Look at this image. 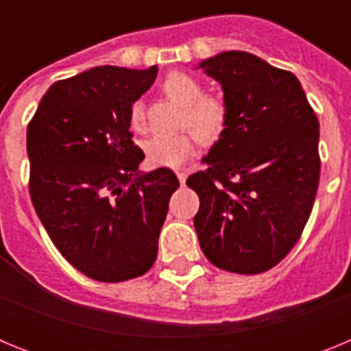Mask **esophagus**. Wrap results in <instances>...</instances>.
<instances>
[{"instance_id": "esophagus-1", "label": "esophagus", "mask_w": 351, "mask_h": 351, "mask_svg": "<svg viewBox=\"0 0 351 351\" xmlns=\"http://www.w3.org/2000/svg\"><path fill=\"white\" fill-rule=\"evenodd\" d=\"M178 179H179V182H181V184H184L186 182V178H188V172H186V170H178Z\"/></svg>"}]
</instances>
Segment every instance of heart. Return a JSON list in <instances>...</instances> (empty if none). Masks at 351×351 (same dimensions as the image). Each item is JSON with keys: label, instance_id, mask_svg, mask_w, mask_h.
<instances>
[{"label": "heart", "instance_id": "b5f03b06", "mask_svg": "<svg viewBox=\"0 0 351 351\" xmlns=\"http://www.w3.org/2000/svg\"><path fill=\"white\" fill-rule=\"evenodd\" d=\"M161 89L170 100L182 105L181 128L191 132L156 135L145 142V158L153 167L178 169L193 154L195 137L202 144H214L223 135L228 123V107L218 95H202V86L184 71H172L161 82ZM130 126L135 132L145 128V110L142 101L130 107Z\"/></svg>", "mask_w": 351, "mask_h": 351}]
</instances>
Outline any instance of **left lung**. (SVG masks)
<instances>
[{
	"mask_svg": "<svg viewBox=\"0 0 351 351\" xmlns=\"http://www.w3.org/2000/svg\"><path fill=\"white\" fill-rule=\"evenodd\" d=\"M221 84L228 123L204 158L195 230L213 265L260 274L281 262L308 223L320 181V125L291 71L250 52L198 64Z\"/></svg>",
	"mask_w": 351,
	"mask_h": 351,
	"instance_id": "1",
	"label": "left lung"
}]
</instances>
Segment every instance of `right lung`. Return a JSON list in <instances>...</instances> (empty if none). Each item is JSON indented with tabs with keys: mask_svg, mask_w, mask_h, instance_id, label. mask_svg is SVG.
Returning <instances> with one entry per match:
<instances>
[{
	"mask_svg": "<svg viewBox=\"0 0 351 351\" xmlns=\"http://www.w3.org/2000/svg\"><path fill=\"white\" fill-rule=\"evenodd\" d=\"M158 66H96L58 80L27 125L31 202L61 255L88 278L119 283L145 274L158 255L170 169L141 173L130 107Z\"/></svg>",
	"mask_w": 351,
	"mask_h": 351,
	"instance_id": "right-lung-1",
	"label": "right lung"
}]
</instances>
